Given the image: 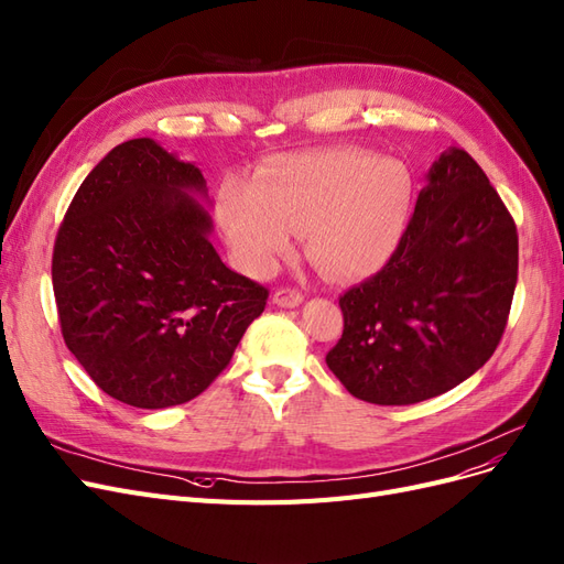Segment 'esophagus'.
I'll return each mask as SVG.
<instances>
[{"label": "esophagus", "instance_id": "1", "mask_svg": "<svg viewBox=\"0 0 564 564\" xmlns=\"http://www.w3.org/2000/svg\"><path fill=\"white\" fill-rule=\"evenodd\" d=\"M302 300H304V295L300 293V290H293V288H281L274 293V304L283 306V308H295L302 304Z\"/></svg>", "mask_w": 564, "mask_h": 564}]
</instances>
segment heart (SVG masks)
I'll use <instances>...</instances> for the list:
<instances>
[{
    "mask_svg": "<svg viewBox=\"0 0 564 564\" xmlns=\"http://www.w3.org/2000/svg\"><path fill=\"white\" fill-rule=\"evenodd\" d=\"M414 183L405 163L360 148L283 156L256 183L227 177L217 215L231 256L252 276L269 271L306 231V250L325 274L358 281L384 269L412 223Z\"/></svg>",
    "mask_w": 564,
    "mask_h": 564,
    "instance_id": "1",
    "label": "heart"
}]
</instances>
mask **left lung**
<instances>
[{
	"label": "left lung",
	"mask_w": 564,
	"mask_h": 564,
	"mask_svg": "<svg viewBox=\"0 0 564 564\" xmlns=\"http://www.w3.org/2000/svg\"><path fill=\"white\" fill-rule=\"evenodd\" d=\"M516 281L513 217L470 154L449 148L391 262L339 297L344 333L325 362L366 403L429 401L495 354Z\"/></svg>",
	"instance_id": "obj_1"
}]
</instances>
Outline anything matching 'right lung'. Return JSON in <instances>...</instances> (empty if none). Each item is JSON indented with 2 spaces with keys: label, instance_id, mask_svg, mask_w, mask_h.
Instances as JSON below:
<instances>
[{
  "label": "right lung",
  "instance_id": "add662e5",
  "mask_svg": "<svg viewBox=\"0 0 564 564\" xmlns=\"http://www.w3.org/2000/svg\"><path fill=\"white\" fill-rule=\"evenodd\" d=\"M206 180L152 138L86 175L53 246L61 330L117 401L161 410L206 391L267 304L210 243Z\"/></svg>",
  "mask_w": 564,
  "mask_h": 564
}]
</instances>
